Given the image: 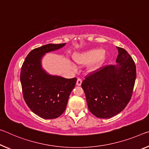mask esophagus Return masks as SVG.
Returning a JSON list of instances; mask_svg holds the SVG:
<instances>
[{
	"mask_svg": "<svg viewBox=\"0 0 149 149\" xmlns=\"http://www.w3.org/2000/svg\"><path fill=\"white\" fill-rule=\"evenodd\" d=\"M81 83H82V80L80 79V78H77V86H80L81 85Z\"/></svg>",
	"mask_w": 149,
	"mask_h": 149,
	"instance_id": "obj_1",
	"label": "esophagus"
}]
</instances>
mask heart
Returning <instances> with one entry per match:
<instances>
[{"mask_svg": "<svg viewBox=\"0 0 149 149\" xmlns=\"http://www.w3.org/2000/svg\"><path fill=\"white\" fill-rule=\"evenodd\" d=\"M107 58L106 54L102 48H93L82 52L75 54L74 60L79 65H87L89 66V72H95L105 62ZM75 67L74 65H73Z\"/></svg>", "mask_w": 149, "mask_h": 149, "instance_id": "obj_1", "label": "heart"}]
</instances>
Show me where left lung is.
<instances>
[{
  "instance_id": "8db88e82",
  "label": "left lung",
  "mask_w": 149,
  "mask_h": 149,
  "mask_svg": "<svg viewBox=\"0 0 149 149\" xmlns=\"http://www.w3.org/2000/svg\"><path fill=\"white\" fill-rule=\"evenodd\" d=\"M117 48V64L100 68L81 84L89 111L100 119L119 114L133 93L136 76L135 64L125 49Z\"/></svg>"
}]
</instances>
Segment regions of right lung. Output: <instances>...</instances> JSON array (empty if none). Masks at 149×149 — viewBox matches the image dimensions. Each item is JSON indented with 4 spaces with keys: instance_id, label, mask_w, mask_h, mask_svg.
Listing matches in <instances>:
<instances>
[{
    "instance_id": "add662e5",
    "label": "right lung",
    "mask_w": 149,
    "mask_h": 149,
    "mask_svg": "<svg viewBox=\"0 0 149 149\" xmlns=\"http://www.w3.org/2000/svg\"><path fill=\"white\" fill-rule=\"evenodd\" d=\"M64 44H48L35 48L28 54L20 72L24 101L33 113L45 119H56L65 111L77 78L66 79L50 75L42 66L46 53L62 48Z\"/></svg>"
}]
</instances>
